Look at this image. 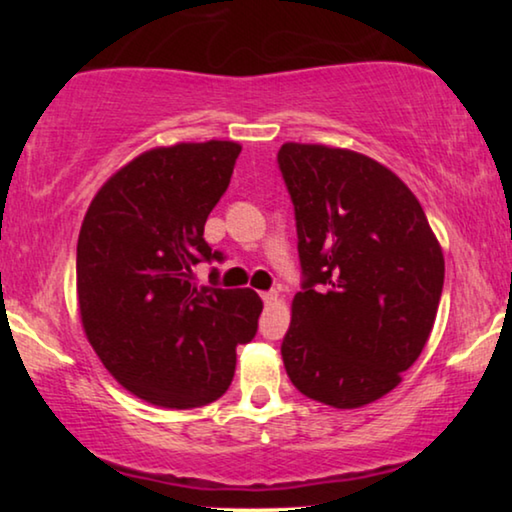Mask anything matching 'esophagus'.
Here are the masks:
<instances>
[{
  "instance_id": "obj_1",
  "label": "esophagus",
  "mask_w": 512,
  "mask_h": 512,
  "mask_svg": "<svg viewBox=\"0 0 512 512\" xmlns=\"http://www.w3.org/2000/svg\"><path fill=\"white\" fill-rule=\"evenodd\" d=\"M261 298H263L265 305H275L277 300H279V293L277 291H263Z\"/></svg>"
}]
</instances>
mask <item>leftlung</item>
<instances>
[{"instance_id": "1", "label": "left lung", "mask_w": 512, "mask_h": 512, "mask_svg": "<svg viewBox=\"0 0 512 512\" xmlns=\"http://www.w3.org/2000/svg\"><path fill=\"white\" fill-rule=\"evenodd\" d=\"M303 291L282 359L293 387L338 410L401 384L433 331L445 258L415 193L389 167L326 144L286 142Z\"/></svg>"}]
</instances>
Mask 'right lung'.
Returning <instances> with one entry per match:
<instances>
[{"label":"right lung","mask_w":512,"mask_h":512,"mask_svg":"<svg viewBox=\"0 0 512 512\" xmlns=\"http://www.w3.org/2000/svg\"><path fill=\"white\" fill-rule=\"evenodd\" d=\"M240 151L209 139L139 153L104 181L83 216V333L111 377L158 408L191 410L226 394L235 347L256 335V291L195 282V265L221 261L202 235Z\"/></svg>","instance_id":"add662e5"}]
</instances>
